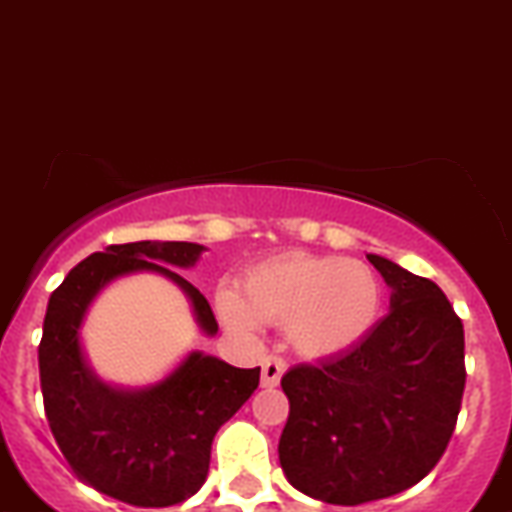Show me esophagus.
<instances>
[{
	"mask_svg": "<svg viewBox=\"0 0 512 512\" xmlns=\"http://www.w3.org/2000/svg\"><path fill=\"white\" fill-rule=\"evenodd\" d=\"M285 359L278 357V354H267L262 359V388H275L285 372Z\"/></svg>",
	"mask_w": 512,
	"mask_h": 512,
	"instance_id": "34e87169",
	"label": "esophagus"
}]
</instances>
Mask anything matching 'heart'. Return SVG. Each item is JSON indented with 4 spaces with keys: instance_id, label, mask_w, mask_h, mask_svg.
Wrapping results in <instances>:
<instances>
[{
    "instance_id": "heart-1",
    "label": "heart",
    "mask_w": 512,
    "mask_h": 512,
    "mask_svg": "<svg viewBox=\"0 0 512 512\" xmlns=\"http://www.w3.org/2000/svg\"><path fill=\"white\" fill-rule=\"evenodd\" d=\"M216 308L232 329L283 326L290 347L311 359L344 354L380 321L382 283L367 262L342 255L285 252L250 267L239 296L219 290Z\"/></svg>"
}]
</instances>
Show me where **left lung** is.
<instances>
[{
	"mask_svg": "<svg viewBox=\"0 0 512 512\" xmlns=\"http://www.w3.org/2000/svg\"><path fill=\"white\" fill-rule=\"evenodd\" d=\"M390 313L365 342L280 380L290 400L278 454L303 495L362 505L421 482L444 454L464 393V326L436 283L367 255Z\"/></svg>",
	"mask_w": 512,
	"mask_h": 512,
	"instance_id": "8db88e82",
	"label": "left lung"
}]
</instances>
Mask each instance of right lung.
I'll list each match as a JSON object with an SVG mask.
<instances>
[{
    "mask_svg": "<svg viewBox=\"0 0 512 512\" xmlns=\"http://www.w3.org/2000/svg\"><path fill=\"white\" fill-rule=\"evenodd\" d=\"M204 245L130 242L109 245L78 262L48 301L40 339V388L50 431L81 482L137 508H168L206 482L211 441L247 403L260 367L239 370L191 352L176 370L147 388H117L91 370L81 344L89 306L122 275L158 273L186 293L193 319L214 336L209 301L176 267H193Z\"/></svg>",
    "mask_w": 512,
    "mask_h": 512,
    "instance_id": "obj_1",
    "label": "right lung"
}]
</instances>
